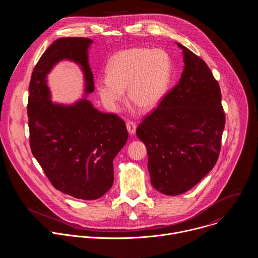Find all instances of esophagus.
<instances>
[{
    "label": "esophagus",
    "instance_id": "34e87169",
    "mask_svg": "<svg viewBox=\"0 0 258 258\" xmlns=\"http://www.w3.org/2000/svg\"><path fill=\"white\" fill-rule=\"evenodd\" d=\"M126 128H127V132L131 136L135 135L136 133V130H137V124L134 122V121H127L126 122Z\"/></svg>",
    "mask_w": 258,
    "mask_h": 258
}]
</instances>
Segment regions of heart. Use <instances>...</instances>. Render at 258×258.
Segmentation results:
<instances>
[{"instance_id":"b5f03b06","label":"heart","mask_w":258,"mask_h":258,"mask_svg":"<svg viewBox=\"0 0 258 258\" xmlns=\"http://www.w3.org/2000/svg\"><path fill=\"white\" fill-rule=\"evenodd\" d=\"M107 77L96 83L97 92L110 111H117L124 99V90L131 102L148 111L158 106L167 93L171 80V62L162 50L132 48L109 59Z\"/></svg>"}]
</instances>
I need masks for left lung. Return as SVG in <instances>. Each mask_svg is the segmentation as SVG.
Returning <instances> with one entry per match:
<instances>
[{
	"label": "left lung",
	"instance_id": "8db88e82",
	"mask_svg": "<svg viewBox=\"0 0 258 258\" xmlns=\"http://www.w3.org/2000/svg\"><path fill=\"white\" fill-rule=\"evenodd\" d=\"M178 84L137 128L148 152L152 186L175 196L189 191L213 168L226 117L217 81L207 64L186 47Z\"/></svg>",
	"mask_w": 258,
	"mask_h": 258
}]
</instances>
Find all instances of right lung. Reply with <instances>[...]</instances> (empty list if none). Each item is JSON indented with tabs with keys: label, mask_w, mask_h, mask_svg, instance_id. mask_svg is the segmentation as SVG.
Wrapping results in <instances>:
<instances>
[{
	"label": "right lung",
	"mask_w": 258,
	"mask_h": 258,
	"mask_svg": "<svg viewBox=\"0 0 258 258\" xmlns=\"http://www.w3.org/2000/svg\"><path fill=\"white\" fill-rule=\"evenodd\" d=\"M92 44L86 38L53 42L32 71L27 105L32 155L58 191L83 200H96L112 187L113 159L128 138L122 119L99 111L87 99L95 89ZM63 59L84 73L85 96L73 104L53 103L47 86V75Z\"/></svg>",
	"instance_id": "add662e5"
}]
</instances>
